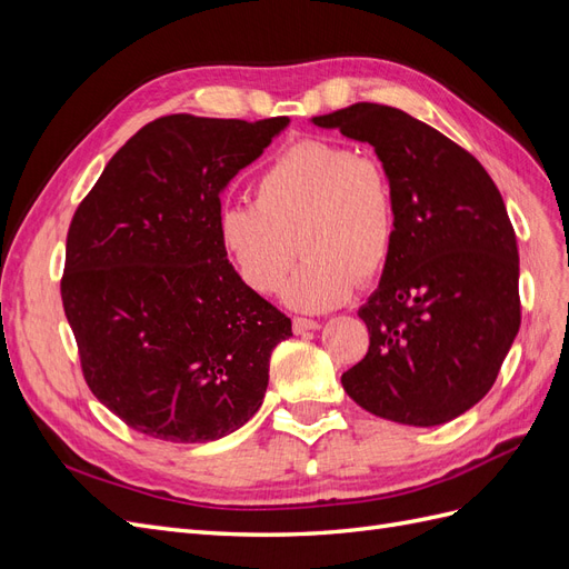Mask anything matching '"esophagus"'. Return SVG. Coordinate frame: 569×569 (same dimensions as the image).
I'll use <instances>...</instances> for the list:
<instances>
[{"mask_svg": "<svg viewBox=\"0 0 569 569\" xmlns=\"http://www.w3.org/2000/svg\"><path fill=\"white\" fill-rule=\"evenodd\" d=\"M291 322H295V332H297V335L308 332V330H318V327H320V322L313 320V318H299V316H297Z\"/></svg>", "mask_w": 569, "mask_h": 569, "instance_id": "esophagus-1", "label": "esophagus"}]
</instances>
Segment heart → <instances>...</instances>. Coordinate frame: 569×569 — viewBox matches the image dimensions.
<instances>
[{"instance_id":"heart-1","label":"heart","mask_w":569,"mask_h":569,"mask_svg":"<svg viewBox=\"0 0 569 569\" xmlns=\"http://www.w3.org/2000/svg\"><path fill=\"white\" fill-rule=\"evenodd\" d=\"M256 201L218 211V242L237 278L256 295H274L297 311H327L351 297L356 280L387 270L399 239V206L387 166L332 140H301L258 176ZM300 244L297 246L296 242Z\"/></svg>"}]
</instances>
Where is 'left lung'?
I'll list each match as a JSON object with an SVG mask.
<instances>
[{"label":"left lung","mask_w":569,"mask_h":569,"mask_svg":"<svg viewBox=\"0 0 569 569\" xmlns=\"http://www.w3.org/2000/svg\"><path fill=\"white\" fill-rule=\"evenodd\" d=\"M313 123L372 144L399 206L393 256L358 311L370 347L341 385L385 420L449 422L485 399L520 330L503 197L470 151L401 109L360 101Z\"/></svg>","instance_id":"8db88e82"}]
</instances>
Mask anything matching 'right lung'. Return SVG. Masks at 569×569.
Masks as SVG:
<instances>
[{
	"instance_id": "1",
	"label": "right lung",
	"mask_w": 569,
	"mask_h": 569,
	"mask_svg": "<svg viewBox=\"0 0 569 569\" xmlns=\"http://www.w3.org/2000/svg\"><path fill=\"white\" fill-rule=\"evenodd\" d=\"M289 126L173 113L137 130L78 206L61 301L84 382L134 432L173 443L253 418L291 320L237 278L220 192Z\"/></svg>"
}]
</instances>
